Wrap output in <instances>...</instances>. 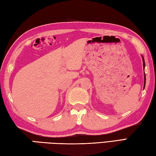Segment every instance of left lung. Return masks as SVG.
I'll list each match as a JSON object with an SVG mask.
<instances>
[{
  "label": "left lung",
  "instance_id": "8db88e82",
  "mask_svg": "<svg viewBox=\"0 0 156 156\" xmlns=\"http://www.w3.org/2000/svg\"><path fill=\"white\" fill-rule=\"evenodd\" d=\"M142 57H143V68H144V70H145V60H144V58H143V56H142ZM144 80H145V81H144V88H145V81H146L145 74H144Z\"/></svg>",
  "mask_w": 156,
  "mask_h": 156
}]
</instances>
